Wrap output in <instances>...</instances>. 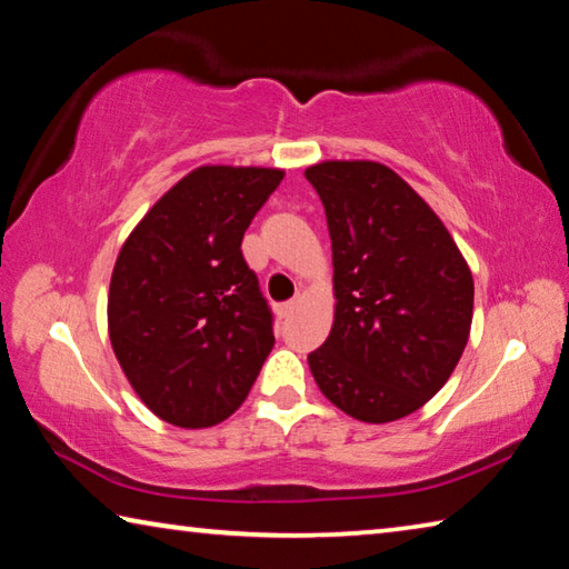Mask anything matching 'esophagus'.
<instances>
[{
	"instance_id": "34e87169",
	"label": "esophagus",
	"mask_w": 569,
	"mask_h": 569,
	"mask_svg": "<svg viewBox=\"0 0 569 569\" xmlns=\"http://www.w3.org/2000/svg\"><path fill=\"white\" fill-rule=\"evenodd\" d=\"M298 303H301V298H293V301H288V303H283V306H278V316H281V319H288V316H293V311L298 308Z\"/></svg>"
}]
</instances>
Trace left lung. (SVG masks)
I'll use <instances>...</instances> for the list:
<instances>
[{"label":"left lung","instance_id":"left-lung-1","mask_svg":"<svg viewBox=\"0 0 569 569\" xmlns=\"http://www.w3.org/2000/svg\"><path fill=\"white\" fill-rule=\"evenodd\" d=\"M333 253V326L308 366L326 399L363 423L421 409L465 353L475 278L417 190L377 160L306 168Z\"/></svg>","mask_w":569,"mask_h":569}]
</instances>
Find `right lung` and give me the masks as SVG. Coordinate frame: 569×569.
Returning a JSON list of instances; mask_svg holds the SVG:
<instances>
[{
  "label": "right lung",
  "instance_id": "right-lung-1",
  "mask_svg": "<svg viewBox=\"0 0 569 569\" xmlns=\"http://www.w3.org/2000/svg\"><path fill=\"white\" fill-rule=\"evenodd\" d=\"M281 180V168L200 166L120 248L108 293L112 351L140 401L172 427L228 419L273 349L271 311L240 243Z\"/></svg>",
  "mask_w": 569,
  "mask_h": 569
}]
</instances>
